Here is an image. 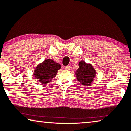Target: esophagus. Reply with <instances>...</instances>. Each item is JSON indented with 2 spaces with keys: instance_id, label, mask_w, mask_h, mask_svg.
<instances>
[{
  "instance_id": "obj_1",
  "label": "esophagus",
  "mask_w": 131,
  "mask_h": 131,
  "mask_svg": "<svg viewBox=\"0 0 131 131\" xmlns=\"http://www.w3.org/2000/svg\"><path fill=\"white\" fill-rule=\"evenodd\" d=\"M65 68L66 69L69 70V69H70V68H71V67H70V66H65Z\"/></svg>"
}]
</instances>
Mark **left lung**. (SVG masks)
<instances>
[{
  "instance_id": "left-lung-1",
  "label": "left lung",
  "mask_w": 131,
  "mask_h": 131,
  "mask_svg": "<svg viewBox=\"0 0 131 131\" xmlns=\"http://www.w3.org/2000/svg\"><path fill=\"white\" fill-rule=\"evenodd\" d=\"M78 81L83 85L91 84L96 75V72L90 64H86L83 60L79 63V68L75 73Z\"/></svg>"
}]
</instances>
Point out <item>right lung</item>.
I'll return each instance as SVG.
<instances>
[{
  "instance_id": "1",
  "label": "right lung",
  "mask_w": 131,
  "mask_h": 131,
  "mask_svg": "<svg viewBox=\"0 0 131 131\" xmlns=\"http://www.w3.org/2000/svg\"><path fill=\"white\" fill-rule=\"evenodd\" d=\"M60 67L61 66L60 64L47 59L37 66L34 71V76L41 84H46L56 76Z\"/></svg>"
}]
</instances>
